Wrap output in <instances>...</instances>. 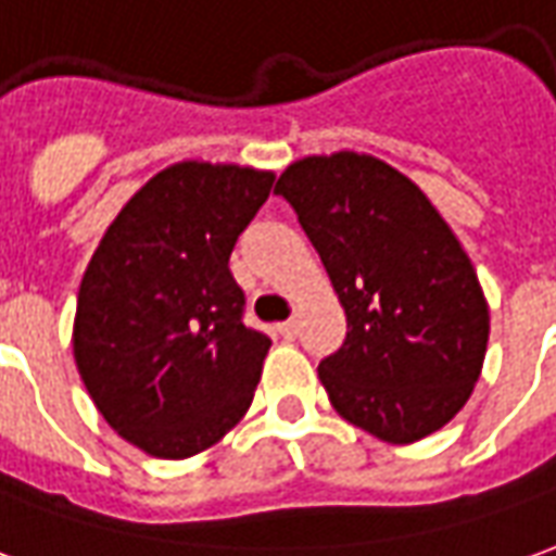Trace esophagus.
Wrapping results in <instances>:
<instances>
[{
  "label": "esophagus",
  "mask_w": 556,
  "mask_h": 556,
  "mask_svg": "<svg viewBox=\"0 0 556 556\" xmlns=\"http://www.w3.org/2000/svg\"><path fill=\"white\" fill-rule=\"evenodd\" d=\"M278 332L285 336V339H296V332H300V324L290 317V320H285V324H278Z\"/></svg>",
  "instance_id": "1"
}]
</instances>
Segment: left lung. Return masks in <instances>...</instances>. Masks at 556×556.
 Here are the masks:
<instances>
[{
    "label": "left lung",
    "mask_w": 556,
    "mask_h": 556,
    "mask_svg": "<svg viewBox=\"0 0 556 556\" xmlns=\"http://www.w3.org/2000/svg\"><path fill=\"white\" fill-rule=\"evenodd\" d=\"M275 193L348 317L342 348L317 366L332 408L393 445L442 430L476 388L490 332L457 236L415 184L366 154L300 160Z\"/></svg>",
    "instance_id": "left-lung-1"
}]
</instances>
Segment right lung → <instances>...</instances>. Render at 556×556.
<instances>
[{"label": "right lung", "mask_w": 556, "mask_h": 556, "mask_svg": "<svg viewBox=\"0 0 556 556\" xmlns=\"http://www.w3.org/2000/svg\"><path fill=\"white\" fill-rule=\"evenodd\" d=\"M271 172L163 168L114 217L84 271L75 363L96 408L141 451L184 460L254 400L271 339L244 324L229 254Z\"/></svg>", "instance_id": "obj_1"}]
</instances>
